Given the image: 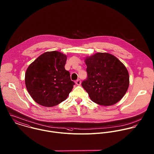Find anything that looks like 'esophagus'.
<instances>
[{"mask_svg":"<svg viewBox=\"0 0 154 154\" xmlns=\"http://www.w3.org/2000/svg\"><path fill=\"white\" fill-rule=\"evenodd\" d=\"M75 84L78 86H80L81 85V80H77L76 82H75Z\"/></svg>","mask_w":154,"mask_h":154,"instance_id":"1","label":"esophagus"}]
</instances>
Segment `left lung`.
I'll list each match as a JSON object with an SVG mask.
<instances>
[{
	"mask_svg": "<svg viewBox=\"0 0 154 154\" xmlns=\"http://www.w3.org/2000/svg\"><path fill=\"white\" fill-rule=\"evenodd\" d=\"M88 79L82 83L94 103L102 106L119 102L129 86V74L125 66L114 55L97 52L85 58Z\"/></svg>",
	"mask_w": 154,
	"mask_h": 154,
	"instance_id": "8db88e82",
	"label": "left lung"
}]
</instances>
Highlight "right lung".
I'll return each mask as SVG.
<instances>
[{
  "instance_id": "obj_1",
  "label": "right lung",
  "mask_w": 154,
  "mask_h": 154,
  "mask_svg": "<svg viewBox=\"0 0 154 154\" xmlns=\"http://www.w3.org/2000/svg\"><path fill=\"white\" fill-rule=\"evenodd\" d=\"M67 56L58 51L46 52L27 68L25 74L27 90L39 105L52 107L65 100L75 84L65 70Z\"/></svg>"
}]
</instances>
